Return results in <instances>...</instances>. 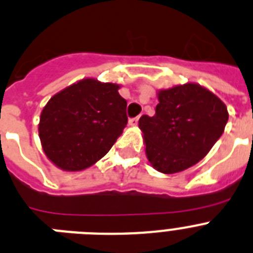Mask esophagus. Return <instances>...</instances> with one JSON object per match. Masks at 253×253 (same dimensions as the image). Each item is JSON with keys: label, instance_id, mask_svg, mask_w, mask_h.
<instances>
[{"label": "esophagus", "instance_id": "34e87169", "mask_svg": "<svg viewBox=\"0 0 253 253\" xmlns=\"http://www.w3.org/2000/svg\"><path fill=\"white\" fill-rule=\"evenodd\" d=\"M138 122H139V116L131 118V119H129V125H131V126H133V125H137Z\"/></svg>", "mask_w": 253, "mask_h": 253}]
</instances>
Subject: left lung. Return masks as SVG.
<instances>
[{
  "mask_svg": "<svg viewBox=\"0 0 253 253\" xmlns=\"http://www.w3.org/2000/svg\"><path fill=\"white\" fill-rule=\"evenodd\" d=\"M228 118L223 101L198 84L160 90L156 114L139 119L148 161L164 174L188 169L216 143Z\"/></svg>",
  "mask_w": 253,
  "mask_h": 253,
  "instance_id": "left-lung-1",
  "label": "left lung"
}]
</instances>
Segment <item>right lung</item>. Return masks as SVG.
<instances>
[{"mask_svg": "<svg viewBox=\"0 0 253 253\" xmlns=\"http://www.w3.org/2000/svg\"><path fill=\"white\" fill-rule=\"evenodd\" d=\"M119 85L83 79L51 98L40 119L46 156L66 171L96 164L114 146L128 124L126 101Z\"/></svg>", "mask_w": 253, "mask_h": 253, "instance_id": "right-lung-1", "label": "right lung"}]
</instances>
